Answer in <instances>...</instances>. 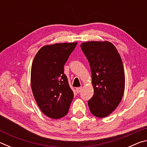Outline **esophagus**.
<instances>
[{"mask_svg":"<svg viewBox=\"0 0 147 147\" xmlns=\"http://www.w3.org/2000/svg\"><path fill=\"white\" fill-rule=\"evenodd\" d=\"M82 87H80V88H76V91L77 93H80V92L82 91Z\"/></svg>","mask_w":147,"mask_h":147,"instance_id":"1","label":"esophagus"}]
</instances>
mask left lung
Segmentation results:
<instances>
[{
  "instance_id": "obj_1",
  "label": "left lung",
  "mask_w": 147,
  "mask_h": 147,
  "mask_svg": "<svg viewBox=\"0 0 147 147\" xmlns=\"http://www.w3.org/2000/svg\"><path fill=\"white\" fill-rule=\"evenodd\" d=\"M90 65L94 94L88 101L93 115L108 116L123 98L125 76L121 56L109 41H87L80 45Z\"/></svg>"
}]
</instances>
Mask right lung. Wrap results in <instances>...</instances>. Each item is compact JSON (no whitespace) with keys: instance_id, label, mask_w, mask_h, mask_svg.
Here are the masks:
<instances>
[{"instance_id":"right-lung-1","label":"right lung","mask_w":147,"mask_h":147,"mask_svg":"<svg viewBox=\"0 0 147 147\" xmlns=\"http://www.w3.org/2000/svg\"><path fill=\"white\" fill-rule=\"evenodd\" d=\"M76 45V42L47 45L39 50L32 62V93L42 112L50 118L66 115L73 99L63 66Z\"/></svg>"}]
</instances>
